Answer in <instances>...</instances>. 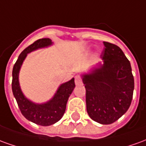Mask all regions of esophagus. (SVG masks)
Segmentation results:
<instances>
[{
    "label": "esophagus",
    "instance_id": "obj_1",
    "mask_svg": "<svg viewBox=\"0 0 146 146\" xmlns=\"http://www.w3.org/2000/svg\"><path fill=\"white\" fill-rule=\"evenodd\" d=\"M75 84H76V85H80V84H82V80H81V78H80V76H75Z\"/></svg>",
    "mask_w": 146,
    "mask_h": 146
}]
</instances>
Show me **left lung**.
<instances>
[{
	"instance_id": "left-lung-1",
	"label": "left lung",
	"mask_w": 146,
	"mask_h": 146,
	"mask_svg": "<svg viewBox=\"0 0 146 146\" xmlns=\"http://www.w3.org/2000/svg\"><path fill=\"white\" fill-rule=\"evenodd\" d=\"M102 62L83 73L87 112L94 121L110 124L120 118L131 103L135 88L131 66L116 45L103 42Z\"/></svg>"
}]
</instances>
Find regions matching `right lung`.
Here are the masks:
<instances>
[{
  "instance_id": "obj_1",
  "label": "right lung",
  "mask_w": 146,
  "mask_h": 146,
  "mask_svg": "<svg viewBox=\"0 0 146 146\" xmlns=\"http://www.w3.org/2000/svg\"><path fill=\"white\" fill-rule=\"evenodd\" d=\"M53 44L49 38L39 39L27 47L19 54L12 70V92L21 113L28 120L40 126H50L58 122L65 113L69 97L75 88L74 78L62 84L54 96L44 103H35L24 95L21 90L19 75L21 66L27 54L37 49L48 48Z\"/></svg>"
}]
</instances>
